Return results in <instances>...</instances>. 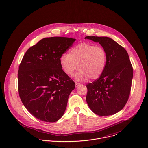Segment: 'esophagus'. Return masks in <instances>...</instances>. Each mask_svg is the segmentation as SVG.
Here are the masks:
<instances>
[{
	"label": "esophagus",
	"instance_id": "34e87169",
	"mask_svg": "<svg viewBox=\"0 0 148 148\" xmlns=\"http://www.w3.org/2000/svg\"><path fill=\"white\" fill-rule=\"evenodd\" d=\"M81 85V84L80 83H79V82H75V86L77 88V87H78L79 86Z\"/></svg>",
	"mask_w": 148,
	"mask_h": 148
}]
</instances>
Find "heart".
I'll list each match as a JSON object with an SVG mask.
<instances>
[{"label": "heart", "mask_w": 148, "mask_h": 148, "mask_svg": "<svg viewBox=\"0 0 148 148\" xmlns=\"http://www.w3.org/2000/svg\"><path fill=\"white\" fill-rule=\"evenodd\" d=\"M107 60V52L104 48L89 43H80L63 55L60 65L64 73L71 76L77 68L76 79L84 80L99 78L105 69Z\"/></svg>", "instance_id": "b5f03b06"}]
</instances>
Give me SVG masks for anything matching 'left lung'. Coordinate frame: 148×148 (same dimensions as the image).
Here are the masks:
<instances>
[{"label":"left lung","instance_id":"1","mask_svg":"<svg viewBox=\"0 0 148 148\" xmlns=\"http://www.w3.org/2000/svg\"><path fill=\"white\" fill-rule=\"evenodd\" d=\"M99 42L107 52L105 69L98 79L86 85V101L90 109L100 116L114 114L128 101L133 68L126 49L108 37L86 36Z\"/></svg>","mask_w":148,"mask_h":148}]
</instances>
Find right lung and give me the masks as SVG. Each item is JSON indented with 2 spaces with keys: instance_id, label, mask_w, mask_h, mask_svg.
<instances>
[{
  "instance_id": "1",
  "label": "right lung",
  "mask_w": 148,
  "mask_h": 148,
  "mask_svg": "<svg viewBox=\"0 0 148 148\" xmlns=\"http://www.w3.org/2000/svg\"><path fill=\"white\" fill-rule=\"evenodd\" d=\"M75 39L46 38L27 50L18 71L21 100L40 120L54 122L63 115L75 84L62 69L60 59Z\"/></svg>"
}]
</instances>
